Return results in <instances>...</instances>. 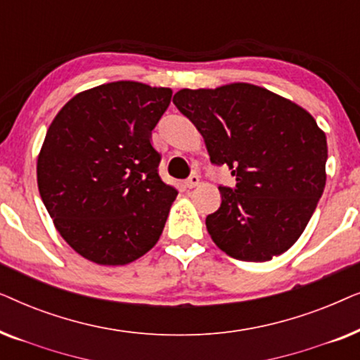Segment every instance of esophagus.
<instances>
[{"mask_svg": "<svg viewBox=\"0 0 360 360\" xmlns=\"http://www.w3.org/2000/svg\"><path fill=\"white\" fill-rule=\"evenodd\" d=\"M198 184H200V176L198 175H190L188 179L185 180L186 188H195V186H198Z\"/></svg>", "mask_w": 360, "mask_h": 360, "instance_id": "esophagus-1", "label": "esophagus"}]
</instances>
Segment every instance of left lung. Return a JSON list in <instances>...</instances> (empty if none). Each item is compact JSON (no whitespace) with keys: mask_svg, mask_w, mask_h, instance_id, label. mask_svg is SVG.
<instances>
[{"mask_svg":"<svg viewBox=\"0 0 360 360\" xmlns=\"http://www.w3.org/2000/svg\"><path fill=\"white\" fill-rule=\"evenodd\" d=\"M174 105L203 136L211 164L229 167L221 206L206 216L231 257L265 262L307 228L326 185V134L302 106L250 83L180 90Z\"/></svg>","mask_w":360,"mask_h":360,"instance_id":"left-lung-1","label":"left lung"}]
</instances>
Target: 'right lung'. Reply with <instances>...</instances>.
Instances as JSON below:
<instances>
[{
	"label": "right lung",
	"mask_w": 360,
	"mask_h": 360,
	"mask_svg": "<svg viewBox=\"0 0 360 360\" xmlns=\"http://www.w3.org/2000/svg\"><path fill=\"white\" fill-rule=\"evenodd\" d=\"M170 88L112 82L72 98L37 157L39 193L67 244L100 265H126L154 248L176 191L159 175L152 129Z\"/></svg>",
	"instance_id": "right-lung-1"
}]
</instances>
